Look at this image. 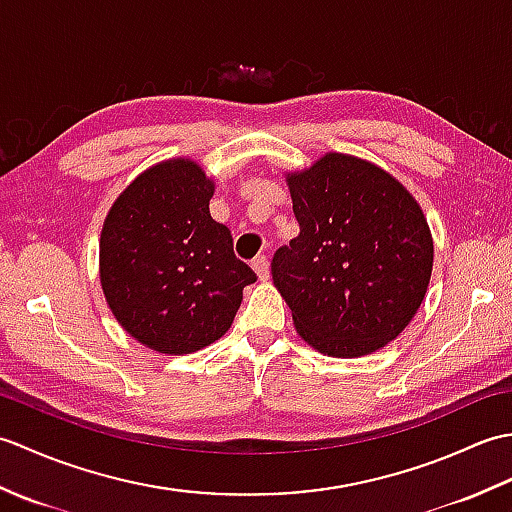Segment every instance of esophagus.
Returning a JSON list of instances; mask_svg holds the SVG:
<instances>
[{
  "label": "esophagus",
  "instance_id": "34e87169",
  "mask_svg": "<svg viewBox=\"0 0 512 512\" xmlns=\"http://www.w3.org/2000/svg\"><path fill=\"white\" fill-rule=\"evenodd\" d=\"M253 270L257 273L259 281H266L270 277V268H268V259L264 255H259L253 259Z\"/></svg>",
  "mask_w": 512,
  "mask_h": 512
}]
</instances>
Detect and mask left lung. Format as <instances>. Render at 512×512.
<instances>
[{
    "label": "left lung",
    "instance_id": "left-lung-1",
    "mask_svg": "<svg viewBox=\"0 0 512 512\" xmlns=\"http://www.w3.org/2000/svg\"><path fill=\"white\" fill-rule=\"evenodd\" d=\"M286 182L299 235L270 270L297 334L334 358L380 350L429 288L433 237L420 204L374 162L336 151Z\"/></svg>",
    "mask_w": 512,
    "mask_h": 512
}]
</instances>
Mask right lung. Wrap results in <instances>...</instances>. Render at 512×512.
<instances>
[{
  "label": "right lung",
  "mask_w": 512,
  "mask_h": 512,
  "mask_svg": "<svg viewBox=\"0 0 512 512\" xmlns=\"http://www.w3.org/2000/svg\"><path fill=\"white\" fill-rule=\"evenodd\" d=\"M215 182L191 158L145 169L107 213L99 273L107 306L138 343L191 354L231 328L244 286L257 281L233 235L209 211Z\"/></svg>",
  "instance_id": "obj_1"
}]
</instances>
